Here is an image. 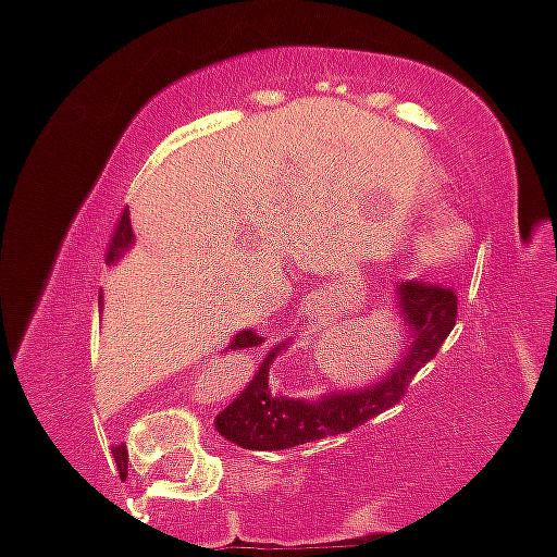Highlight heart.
I'll return each mask as SVG.
<instances>
[{"instance_id":"b5f03b06","label":"heart","mask_w":557,"mask_h":557,"mask_svg":"<svg viewBox=\"0 0 557 557\" xmlns=\"http://www.w3.org/2000/svg\"><path fill=\"white\" fill-rule=\"evenodd\" d=\"M463 243L466 235L461 227L453 225V222H437V225L421 238L417 257L424 267H443L463 251Z\"/></svg>"}]
</instances>
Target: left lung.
Listing matches in <instances>:
<instances>
[{"label": "left lung", "mask_w": 557, "mask_h": 557, "mask_svg": "<svg viewBox=\"0 0 557 557\" xmlns=\"http://www.w3.org/2000/svg\"><path fill=\"white\" fill-rule=\"evenodd\" d=\"M403 319L408 322L413 343L403 354V361L380 385L359 393L327 395L319 403L290 400L270 393L272 356L261 363L257 376L216 417V430L248 450H285L304 443H314L327 434L350 432L393 408L426 361L437 356L445 337L456 327L458 296L453 287L424 280H408L398 287Z\"/></svg>", "instance_id": "left-lung-1"}]
</instances>
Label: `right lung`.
I'll return each instance as SVG.
<instances>
[{"label": "right lung", "mask_w": 557, "mask_h": 557, "mask_svg": "<svg viewBox=\"0 0 557 557\" xmlns=\"http://www.w3.org/2000/svg\"><path fill=\"white\" fill-rule=\"evenodd\" d=\"M131 243H133L131 220H127V212H123V214H120L117 225H114V230H112L110 246H107V257H104L107 264H112L114 259L123 257L127 248H131ZM259 343H264L259 335H253L251 330H243V332H238V335H235V341L230 343V350L253 348V345H259ZM114 453H117V461H123V463H125V471H127V450H125V447H123V445L114 447Z\"/></svg>", "instance_id": "1"}]
</instances>
